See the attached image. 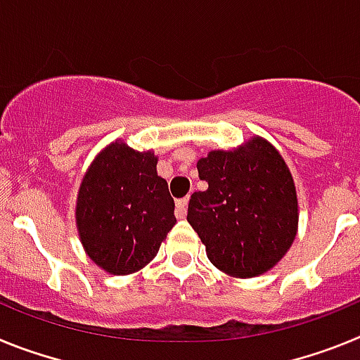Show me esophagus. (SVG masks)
<instances>
[{"instance_id":"obj_1","label":"esophagus","mask_w":360,"mask_h":360,"mask_svg":"<svg viewBox=\"0 0 360 360\" xmlns=\"http://www.w3.org/2000/svg\"><path fill=\"white\" fill-rule=\"evenodd\" d=\"M187 203H189V198H182V200H176V214L178 219H184L187 216Z\"/></svg>"}]
</instances>
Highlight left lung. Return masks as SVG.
<instances>
[{"instance_id":"left-lung-1","label":"left lung","mask_w":360,"mask_h":360,"mask_svg":"<svg viewBox=\"0 0 360 360\" xmlns=\"http://www.w3.org/2000/svg\"><path fill=\"white\" fill-rule=\"evenodd\" d=\"M209 184L193 193L187 221L209 262L231 278H256L274 269L297 234V193L281 153L262 136L200 158Z\"/></svg>"}]
</instances>
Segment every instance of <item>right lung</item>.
<instances>
[{"label":"right lung","instance_id":"1","mask_svg":"<svg viewBox=\"0 0 360 360\" xmlns=\"http://www.w3.org/2000/svg\"><path fill=\"white\" fill-rule=\"evenodd\" d=\"M158 157L115 141L86 169L75 203V225L91 262L113 276L144 269L176 224Z\"/></svg>","mask_w":360,"mask_h":360}]
</instances>
